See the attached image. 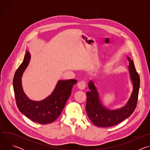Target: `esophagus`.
<instances>
[{"label":"esophagus","instance_id":"34e87169","mask_svg":"<svg viewBox=\"0 0 150 150\" xmlns=\"http://www.w3.org/2000/svg\"><path fill=\"white\" fill-rule=\"evenodd\" d=\"M85 87H86V82H85L84 81H81L78 82V87L80 90H83L85 88Z\"/></svg>","mask_w":150,"mask_h":150}]
</instances>
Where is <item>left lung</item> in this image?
Here are the masks:
<instances>
[{
	"label": "left lung",
	"mask_w": 150,
	"mask_h": 150,
	"mask_svg": "<svg viewBox=\"0 0 150 150\" xmlns=\"http://www.w3.org/2000/svg\"><path fill=\"white\" fill-rule=\"evenodd\" d=\"M127 59L129 62L128 69L133 83V90L129 99L125 106L116 110L108 109L101 103L98 92L93 81H90L88 83V88L90 91L86 93V111L91 122L97 126L105 127L117 125L129 117L136 108L140 79L133 60L128 56H127Z\"/></svg>",
	"instance_id": "obj_1"
}]
</instances>
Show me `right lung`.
Returning <instances> with one entry per match:
<instances>
[{"label": "right lung", "mask_w": 150, "mask_h": 150, "mask_svg": "<svg viewBox=\"0 0 150 150\" xmlns=\"http://www.w3.org/2000/svg\"><path fill=\"white\" fill-rule=\"evenodd\" d=\"M30 58L29 52L26 50L24 60L14 75L13 87L16 103L19 110L33 122L43 125L50 123L60 116L77 80H59L52 93L47 98L38 101L31 100L24 93L21 81Z\"/></svg>", "instance_id": "add662e5"}]
</instances>
